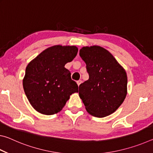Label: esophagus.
Returning <instances> with one entry per match:
<instances>
[{
	"mask_svg": "<svg viewBox=\"0 0 153 153\" xmlns=\"http://www.w3.org/2000/svg\"><path fill=\"white\" fill-rule=\"evenodd\" d=\"M82 82V80L79 79V80H78V81H77V85H78V86H79L80 84H81Z\"/></svg>",
	"mask_w": 153,
	"mask_h": 153,
	"instance_id": "obj_1",
	"label": "esophagus"
}]
</instances>
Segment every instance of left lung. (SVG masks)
<instances>
[{"instance_id":"8db88e82","label":"left lung","mask_w":153,"mask_h":153,"mask_svg":"<svg viewBox=\"0 0 153 153\" xmlns=\"http://www.w3.org/2000/svg\"><path fill=\"white\" fill-rule=\"evenodd\" d=\"M79 56L89 79L79 85V95L92 115L104 117L120 107L127 94L128 77L113 56L100 46L83 47Z\"/></svg>"}]
</instances>
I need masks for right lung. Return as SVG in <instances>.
<instances>
[{"mask_svg":"<svg viewBox=\"0 0 153 153\" xmlns=\"http://www.w3.org/2000/svg\"><path fill=\"white\" fill-rule=\"evenodd\" d=\"M77 51L74 46H54L27 65L23 86L30 104L39 113L48 115L57 113L69 96L78 92V86L65 67L76 57Z\"/></svg>","mask_w":153,"mask_h":153,"instance_id":"right-lung-1","label":"right lung"}]
</instances>
